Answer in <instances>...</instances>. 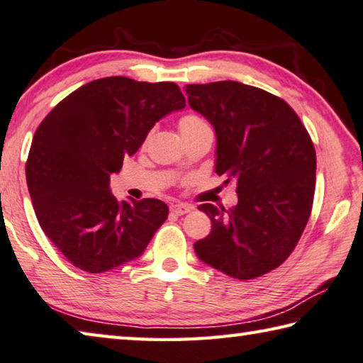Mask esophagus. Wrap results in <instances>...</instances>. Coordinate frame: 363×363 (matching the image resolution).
Returning <instances> with one entry per match:
<instances>
[{"instance_id": "34e87169", "label": "esophagus", "mask_w": 363, "mask_h": 363, "mask_svg": "<svg viewBox=\"0 0 363 363\" xmlns=\"http://www.w3.org/2000/svg\"><path fill=\"white\" fill-rule=\"evenodd\" d=\"M191 211H193V207L186 206V204H172L170 206V212L174 215H185Z\"/></svg>"}]
</instances>
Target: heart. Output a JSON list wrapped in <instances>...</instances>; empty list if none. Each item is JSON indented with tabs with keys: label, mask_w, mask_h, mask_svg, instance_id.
Returning <instances> with one entry per match:
<instances>
[{
	"label": "heart",
	"mask_w": 363,
	"mask_h": 363,
	"mask_svg": "<svg viewBox=\"0 0 363 363\" xmlns=\"http://www.w3.org/2000/svg\"><path fill=\"white\" fill-rule=\"evenodd\" d=\"M206 121L201 119L199 116H196V114H186V116H183L180 119V132H189L196 129V127L199 125H204Z\"/></svg>",
	"instance_id": "obj_1"
}]
</instances>
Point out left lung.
Listing matches in <instances>:
<instances>
[{
  "label": "left lung",
  "instance_id": "obj_1",
  "mask_svg": "<svg viewBox=\"0 0 363 363\" xmlns=\"http://www.w3.org/2000/svg\"><path fill=\"white\" fill-rule=\"evenodd\" d=\"M188 104L217 133L215 170L238 183L230 211L199 206L212 231L194 244L202 262L239 281L281 266L306 228L315 150L287 101L236 81L188 84Z\"/></svg>",
  "mask_w": 363,
  "mask_h": 363
}]
</instances>
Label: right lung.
<instances>
[{"label":"right lung","mask_w":363,"mask_h":363,"mask_svg":"<svg viewBox=\"0 0 363 363\" xmlns=\"http://www.w3.org/2000/svg\"><path fill=\"white\" fill-rule=\"evenodd\" d=\"M185 106L175 82L110 76L76 89L38 125L28 193L41 230L76 268L97 274L135 259L167 218L159 199L119 202L110 177L159 119Z\"/></svg>","instance_id":"right-lung-1"}]
</instances>
